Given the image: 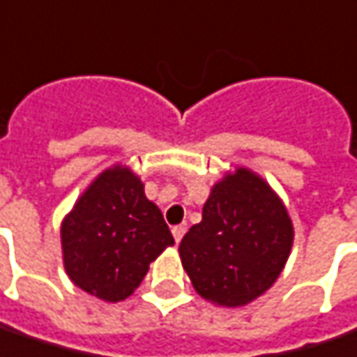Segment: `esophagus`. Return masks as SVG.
Listing matches in <instances>:
<instances>
[{"label": "esophagus", "mask_w": 357, "mask_h": 357, "mask_svg": "<svg viewBox=\"0 0 357 357\" xmlns=\"http://www.w3.org/2000/svg\"><path fill=\"white\" fill-rule=\"evenodd\" d=\"M185 231H187L185 226H174V228H172V234H174L176 243H179V241H181V238L185 236Z\"/></svg>", "instance_id": "1"}]
</instances>
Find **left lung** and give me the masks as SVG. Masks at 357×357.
<instances>
[{
  "instance_id": "obj_1",
  "label": "left lung",
  "mask_w": 357,
  "mask_h": 357,
  "mask_svg": "<svg viewBox=\"0 0 357 357\" xmlns=\"http://www.w3.org/2000/svg\"><path fill=\"white\" fill-rule=\"evenodd\" d=\"M291 243L294 226L280 197L255 172L236 168L214 183L179 257L201 298L239 307L276 282Z\"/></svg>"
}]
</instances>
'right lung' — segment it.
<instances>
[{
  "label": "right lung",
  "instance_id": "obj_1",
  "mask_svg": "<svg viewBox=\"0 0 357 357\" xmlns=\"http://www.w3.org/2000/svg\"><path fill=\"white\" fill-rule=\"evenodd\" d=\"M174 238L139 176L116 164L104 170L61 222L67 276L104 301L129 298L149 265Z\"/></svg>",
  "mask_w": 357,
  "mask_h": 357
}]
</instances>
